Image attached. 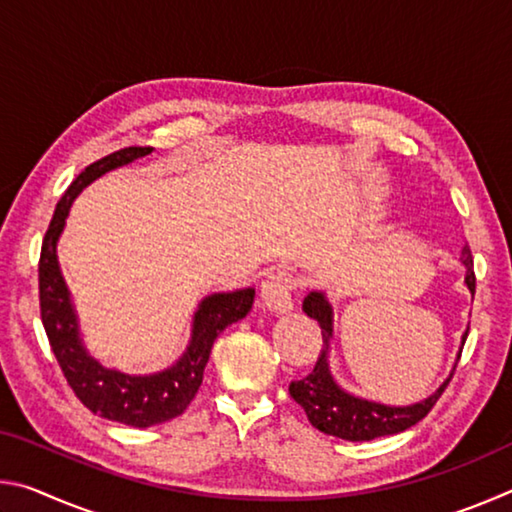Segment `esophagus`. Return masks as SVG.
Wrapping results in <instances>:
<instances>
[{
	"mask_svg": "<svg viewBox=\"0 0 512 512\" xmlns=\"http://www.w3.org/2000/svg\"><path fill=\"white\" fill-rule=\"evenodd\" d=\"M298 289V280L289 271H275L266 277L262 282V300L264 305L277 311V314H284L293 307V293Z\"/></svg>",
	"mask_w": 512,
	"mask_h": 512,
	"instance_id": "esophagus-1",
	"label": "esophagus"
}]
</instances>
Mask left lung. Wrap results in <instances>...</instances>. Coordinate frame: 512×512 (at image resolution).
<instances>
[{"instance_id": "8db88e82", "label": "left lung", "mask_w": 512, "mask_h": 512, "mask_svg": "<svg viewBox=\"0 0 512 512\" xmlns=\"http://www.w3.org/2000/svg\"><path fill=\"white\" fill-rule=\"evenodd\" d=\"M463 264L467 266V287L474 293L476 291V275H474V259L470 246H463L461 253ZM302 309L309 318L318 320L320 334H323V348H320L318 361L314 370L307 377L289 384V395L296 400L302 409H305L309 422L314 424L318 431L327 433V436H336L343 440H375L381 436H393V433L406 431L413 424H418L422 418H427V413L436 406L440 395L445 393V388L452 381L454 372L449 375L443 386L433 393L429 400L413 406H384L377 402L359 400L352 397L336 386V381L329 375L327 368V352H329V339H332V307L325 300L323 293L311 291L302 302ZM470 332V329H467ZM467 334L463 336V341ZM461 359V357H458Z\"/></svg>"}]
</instances>
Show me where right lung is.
I'll use <instances>...</instances> for the list:
<instances>
[{"label":"right lung","instance_id":"obj_1","mask_svg":"<svg viewBox=\"0 0 512 512\" xmlns=\"http://www.w3.org/2000/svg\"><path fill=\"white\" fill-rule=\"evenodd\" d=\"M151 151L153 146H126V149L103 155L101 160L85 167L56 205L54 219H51L45 239H42L38 262L40 318L45 325L51 352H54L69 388L92 413L140 429L169 422L187 409L203 384V372L207 361H210L216 336L228 325L244 318L255 300V289L214 293V296L205 298L194 316L192 343H189L183 359L173 368L158 372V375H121L117 370L99 366L85 354L79 339V327H76V316L72 305H69V293L58 268L56 241L63 232L72 201L85 185H90L101 173L142 158Z\"/></svg>","mask_w":512,"mask_h":512}]
</instances>
